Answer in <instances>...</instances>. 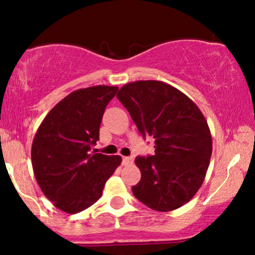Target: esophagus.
<instances>
[{
    "instance_id": "34e87169",
    "label": "esophagus",
    "mask_w": 255,
    "mask_h": 255,
    "mask_svg": "<svg viewBox=\"0 0 255 255\" xmlns=\"http://www.w3.org/2000/svg\"><path fill=\"white\" fill-rule=\"evenodd\" d=\"M131 162H133V159H131L130 157H124V158H122V164H124V165L130 164Z\"/></svg>"
}]
</instances>
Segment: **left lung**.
Listing matches in <instances>:
<instances>
[{"instance_id":"left-lung-1","label":"left lung","mask_w":255,"mask_h":255,"mask_svg":"<svg viewBox=\"0 0 255 255\" xmlns=\"http://www.w3.org/2000/svg\"><path fill=\"white\" fill-rule=\"evenodd\" d=\"M142 136L154 137V154L136 157L141 172L134 197L154 211L188 203L206 176L212 136L198 105L171 85L157 80L126 84L118 93Z\"/></svg>"}]
</instances>
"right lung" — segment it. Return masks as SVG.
<instances>
[{
  "label": "right lung",
  "instance_id": "right-lung-1",
  "mask_svg": "<svg viewBox=\"0 0 255 255\" xmlns=\"http://www.w3.org/2000/svg\"><path fill=\"white\" fill-rule=\"evenodd\" d=\"M118 90L98 85L73 91L38 127L31 148L34 177L61 211L74 215L95 204L121 164V156L90 151L99 139L105 108Z\"/></svg>",
  "mask_w": 255,
  "mask_h": 255
}]
</instances>
